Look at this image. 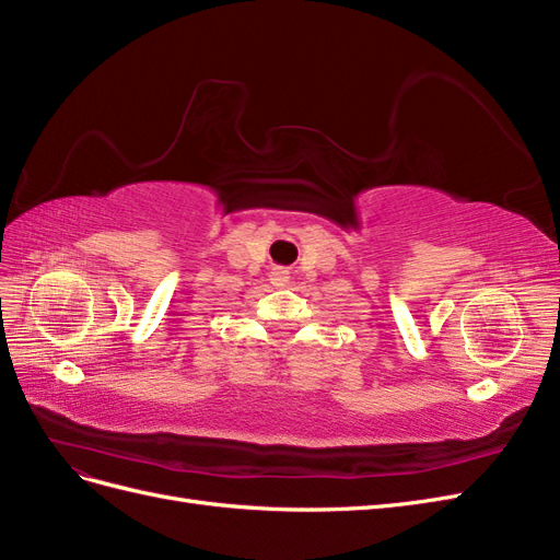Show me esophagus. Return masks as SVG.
Here are the masks:
<instances>
[{
	"label": "esophagus",
	"mask_w": 560,
	"mask_h": 560,
	"mask_svg": "<svg viewBox=\"0 0 560 560\" xmlns=\"http://www.w3.org/2000/svg\"><path fill=\"white\" fill-rule=\"evenodd\" d=\"M272 279H275V283L283 285V283H288V279H291V272H288V269H275Z\"/></svg>",
	"instance_id": "34e87169"
}]
</instances>
